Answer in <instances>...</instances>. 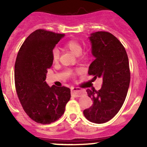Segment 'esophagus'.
I'll use <instances>...</instances> for the list:
<instances>
[{"label":"esophagus","mask_w":147,"mask_h":147,"mask_svg":"<svg viewBox=\"0 0 147 147\" xmlns=\"http://www.w3.org/2000/svg\"><path fill=\"white\" fill-rule=\"evenodd\" d=\"M84 92H84V90H79V89L76 88V87H73V88L71 89V94L75 97H80Z\"/></svg>","instance_id":"34e87169"}]
</instances>
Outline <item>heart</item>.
<instances>
[{
  "label": "heart",
  "instance_id": "b5f03b06",
  "mask_svg": "<svg viewBox=\"0 0 147 147\" xmlns=\"http://www.w3.org/2000/svg\"><path fill=\"white\" fill-rule=\"evenodd\" d=\"M65 47L69 50L72 53L75 55H79L82 52V45L78 41L69 40L65 44ZM52 57H53V61L54 63L57 62L60 57V51L57 48H55L52 53Z\"/></svg>",
  "mask_w": 147,
  "mask_h": 147
}]
</instances>
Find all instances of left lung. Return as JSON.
I'll use <instances>...</instances> for the list:
<instances>
[{
    "mask_svg": "<svg viewBox=\"0 0 147 147\" xmlns=\"http://www.w3.org/2000/svg\"><path fill=\"white\" fill-rule=\"evenodd\" d=\"M92 54L94 60L88 74L103 80L99 91L87 90L93 105L83 111L89 121L102 124L112 119L124 104L130 82L128 56L119 40L108 32L90 34Z\"/></svg>",
    "mask_w": 147,
    "mask_h": 147,
    "instance_id": "left-lung-1",
    "label": "left lung"
}]
</instances>
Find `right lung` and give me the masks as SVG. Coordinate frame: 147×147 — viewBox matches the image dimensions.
Returning a JSON list of instances; mask_svg holds the SVG:
<instances>
[{
	"label": "right lung",
	"mask_w": 147,
	"mask_h": 147,
	"mask_svg": "<svg viewBox=\"0 0 147 147\" xmlns=\"http://www.w3.org/2000/svg\"><path fill=\"white\" fill-rule=\"evenodd\" d=\"M64 36L45 30L34 31L19 50L15 64V84L22 107L33 121L42 124L61 117L71 97L68 87H50L45 82L53 49Z\"/></svg>",
	"instance_id": "obj_1"
}]
</instances>
